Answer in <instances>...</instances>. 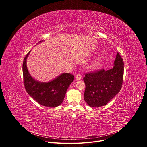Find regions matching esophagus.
<instances>
[{"label": "esophagus", "instance_id": "34e87169", "mask_svg": "<svg viewBox=\"0 0 147 147\" xmlns=\"http://www.w3.org/2000/svg\"><path fill=\"white\" fill-rule=\"evenodd\" d=\"M76 78H77V80H81V74H77L76 75Z\"/></svg>", "mask_w": 147, "mask_h": 147}]
</instances>
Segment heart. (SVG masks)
Here are the masks:
<instances>
[{
    "mask_svg": "<svg viewBox=\"0 0 147 147\" xmlns=\"http://www.w3.org/2000/svg\"><path fill=\"white\" fill-rule=\"evenodd\" d=\"M99 62H100V61H99L98 59L96 60V61H95V65H96V66L98 65L99 64Z\"/></svg>",
    "mask_w": 147,
    "mask_h": 147,
    "instance_id": "b5f03b06",
    "label": "heart"
}]
</instances>
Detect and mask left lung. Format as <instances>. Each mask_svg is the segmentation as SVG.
Returning a JSON list of instances; mask_svg holds the SVG:
<instances>
[{"label":"left lung","mask_w":147,"mask_h":147,"mask_svg":"<svg viewBox=\"0 0 147 147\" xmlns=\"http://www.w3.org/2000/svg\"><path fill=\"white\" fill-rule=\"evenodd\" d=\"M113 65L110 70L101 69L88 73L83 78L86 84L84 98L90 107L105 105L120 91L123 80L124 62L118 52Z\"/></svg>","instance_id":"obj_1"}]
</instances>
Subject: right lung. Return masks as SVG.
<instances>
[{
    "instance_id": "right-lung-1",
    "label": "right lung",
    "mask_w": 147,
    "mask_h": 147,
    "mask_svg": "<svg viewBox=\"0 0 147 147\" xmlns=\"http://www.w3.org/2000/svg\"><path fill=\"white\" fill-rule=\"evenodd\" d=\"M40 41L39 42H41ZM30 51L24 59L23 73L24 84L27 93L42 105L54 108L62 103L66 92L74 79V76L63 73L49 82H41L34 79L27 67V59Z\"/></svg>"
}]
</instances>
